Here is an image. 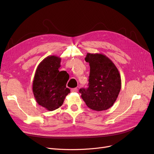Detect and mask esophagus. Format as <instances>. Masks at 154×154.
I'll return each mask as SVG.
<instances>
[{
    "instance_id": "1",
    "label": "esophagus",
    "mask_w": 154,
    "mask_h": 154,
    "mask_svg": "<svg viewBox=\"0 0 154 154\" xmlns=\"http://www.w3.org/2000/svg\"><path fill=\"white\" fill-rule=\"evenodd\" d=\"M71 92H78V88H71Z\"/></svg>"
}]
</instances>
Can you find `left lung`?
I'll return each instance as SVG.
<instances>
[{"label":"left lung","mask_w":154,"mask_h":154,"mask_svg":"<svg viewBox=\"0 0 154 154\" xmlns=\"http://www.w3.org/2000/svg\"><path fill=\"white\" fill-rule=\"evenodd\" d=\"M85 60L89 63L88 87L80 88L82 98L92 110L109 109L118 98L122 80L118 68L112 60L101 53H87Z\"/></svg>","instance_id":"obj_1"}]
</instances>
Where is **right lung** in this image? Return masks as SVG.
<instances>
[{
    "instance_id": "1",
    "label": "right lung",
    "mask_w": 154,
    "mask_h": 154,
    "mask_svg": "<svg viewBox=\"0 0 154 154\" xmlns=\"http://www.w3.org/2000/svg\"><path fill=\"white\" fill-rule=\"evenodd\" d=\"M61 58L54 55L45 58L38 66L32 82V92L37 103L53 111L63 103L70 89L66 87L69 76L59 71Z\"/></svg>"
}]
</instances>
